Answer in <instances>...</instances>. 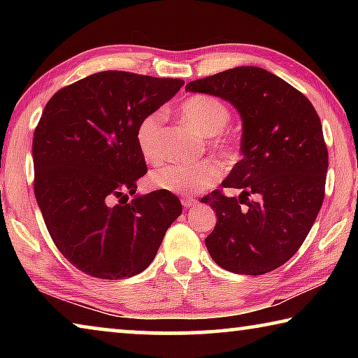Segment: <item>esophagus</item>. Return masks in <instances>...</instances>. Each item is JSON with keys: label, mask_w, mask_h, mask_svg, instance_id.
I'll use <instances>...</instances> for the list:
<instances>
[{"label": "esophagus", "mask_w": 358, "mask_h": 358, "mask_svg": "<svg viewBox=\"0 0 358 358\" xmlns=\"http://www.w3.org/2000/svg\"><path fill=\"white\" fill-rule=\"evenodd\" d=\"M181 203H183V207L189 208V207H196L199 201H197V199H194V197H189V196H183V197H181Z\"/></svg>", "instance_id": "obj_1"}]
</instances>
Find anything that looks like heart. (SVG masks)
Here are the masks:
<instances>
[{
  "instance_id": "heart-1",
  "label": "heart",
  "mask_w": 358,
  "mask_h": 358,
  "mask_svg": "<svg viewBox=\"0 0 358 358\" xmlns=\"http://www.w3.org/2000/svg\"><path fill=\"white\" fill-rule=\"evenodd\" d=\"M180 118L199 136L207 138L208 148L224 161H232L238 153L237 141L224 132L230 121V110L222 101L207 94H196L181 102ZM164 113L155 110L145 115L136 128V142L145 161L157 162L164 157ZM221 167L205 159L196 164H166L155 169L150 181L156 189L191 196L208 189L220 181Z\"/></svg>"
}]
</instances>
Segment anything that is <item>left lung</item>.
<instances>
[{
	"mask_svg": "<svg viewBox=\"0 0 358 358\" xmlns=\"http://www.w3.org/2000/svg\"><path fill=\"white\" fill-rule=\"evenodd\" d=\"M186 92L230 102L243 121V157L222 181L241 194L216 189L202 199L217 217L205 238L210 256L232 273H268L299 251L322 207L329 151L316 108L292 85L254 66L199 78Z\"/></svg>",
	"mask_w": 358,
	"mask_h": 358,
	"instance_id": "8db88e82",
	"label": "left lung"
}]
</instances>
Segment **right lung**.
Segmentation results:
<instances>
[{
	"mask_svg": "<svg viewBox=\"0 0 358 358\" xmlns=\"http://www.w3.org/2000/svg\"><path fill=\"white\" fill-rule=\"evenodd\" d=\"M185 82L102 71L52 96L33 137L34 196L48 234L69 262L93 278L120 280L153 262L181 215L177 196L128 201L147 164L136 128Z\"/></svg>",
	"mask_w": 358,
	"mask_h": 358,
	"instance_id": "right-lung-1",
	"label": "right lung"
}]
</instances>
